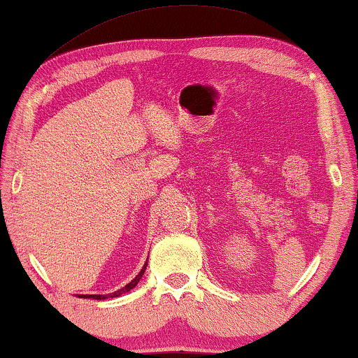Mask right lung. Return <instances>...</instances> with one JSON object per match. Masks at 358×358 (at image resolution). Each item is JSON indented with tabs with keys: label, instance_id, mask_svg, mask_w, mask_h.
I'll return each mask as SVG.
<instances>
[{
	"label": "right lung",
	"instance_id": "add662e5",
	"mask_svg": "<svg viewBox=\"0 0 358 358\" xmlns=\"http://www.w3.org/2000/svg\"><path fill=\"white\" fill-rule=\"evenodd\" d=\"M145 268H147V263H145V266L142 268V271L137 274L136 279H132V281L129 282L127 286H124L122 289H119V291L113 292V294H106V295H84V299L92 297V299H95V300H103V299H110V297H117V295H121V294H124V292H129V291H131V289H134V287L137 286L138 281H141V278L143 276V273H145Z\"/></svg>",
	"mask_w": 358,
	"mask_h": 358
}]
</instances>
